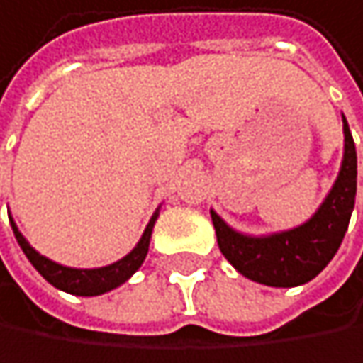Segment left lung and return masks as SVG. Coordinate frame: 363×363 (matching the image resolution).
Masks as SVG:
<instances>
[{
  "mask_svg": "<svg viewBox=\"0 0 363 363\" xmlns=\"http://www.w3.org/2000/svg\"><path fill=\"white\" fill-rule=\"evenodd\" d=\"M342 133L345 152L338 177L304 224L254 237L230 228L211 209L220 252L243 277L271 287H296L315 279L334 258L345 239L357 192V154L345 116Z\"/></svg>",
  "mask_w": 363,
  "mask_h": 363,
  "instance_id": "1",
  "label": "left lung"
}]
</instances>
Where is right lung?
Listing matches in <instances>:
<instances>
[{
	"label": "right lung",
	"mask_w": 363,
	"mask_h": 363,
	"mask_svg": "<svg viewBox=\"0 0 363 363\" xmlns=\"http://www.w3.org/2000/svg\"><path fill=\"white\" fill-rule=\"evenodd\" d=\"M158 218V209L152 216V220L147 222L139 243L118 262L101 267V269H72V267H63L59 262H52L50 258L42 256L40 252H35L29 241L21 235V230L16 228L14 220H10L14 237L21 245V250L25 252V256L29 258V262L35 267V271L40 272L50 285H55L57 289H63L67 294H76V296H101L105 291L116 289L118 285H122L124 281H128L135 272L139 271V267L143 264L145 256H147V247H150V239H152V230Z\"/></svg>",
	"instance_id": "obj_1"
}]
</instances>
